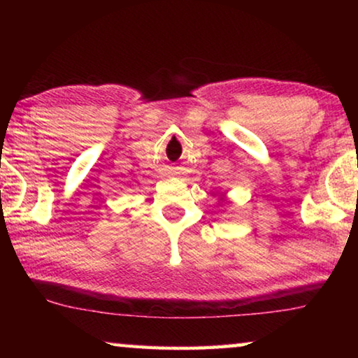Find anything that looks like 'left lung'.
Here are the masks:
<instances>
[{"label":"left lung","mask_w":358,"mask_h":358,"mask_svg":"<svg viewBox=\"0 0 358 358\" xmlns=\"http://www.w3.org/2000/svg\"><path fill=\"white\" fill-rule=\"evenodd\" d=\"M224 199H227L224 197V194H220V202H224Z\"/></svg>","instance_id":"8db88e82"}]
</instances>
